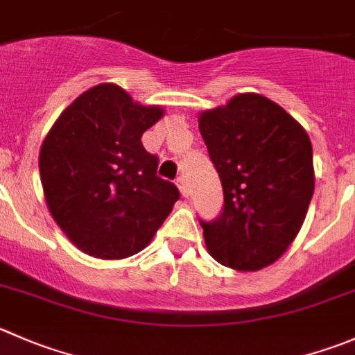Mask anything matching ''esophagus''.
<instances>
[{
    "label": "esophagus",
    "instance_id": "esophagus-1",
    "mask_svg": "<svg viewBox=\"0 0 355 355\" xmlns=\"http://www.w3.org/2000/svg\"><path fill=\"white\" fill-rule=\"evenodd\" d=\"M177 185H178V189H180V192H182V196H184V198H187L189 196V185H187V180H185V177H178L177 178Z\"/></svg>",
    "mask_w": 355,
    "mask_h": 355
}]
</instances>
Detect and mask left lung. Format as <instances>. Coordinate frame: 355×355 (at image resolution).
Returning a JSON list of instances; mask_svg holds the SVG:
<instances>
[{
  "instance_id": "left-lung-1",
  "label": "left lung",
  "mask_w": 355,
  "mask_h": 355,
  "mask_svg": "<svg viewBox=\"0 0 355 355\" xmlns=\"http://www.w3.org/2000/svg\"><path fill=\"white\" fill-rule=\"evenodd\" d=\"M199 132L223 189V209L201 222L209 254L236 270H260L288 250L314 194L312 144L281 105L241 94L199 114Z\"/></svg>"
}]
</instances>
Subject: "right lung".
<instances>
[{
	"instance_id": "add662e5",
	"label": "right lung",
	"mask_w": 355,
	"mask_h": 355,
	"mask_svg": "<svg viewBox=\"0 0 355 355\" xmlns=\"http://www.w3.org/2000/svg\"><path fill=\"white\" fill-rule=\"evenodd\" d=\"M163 114L159 105H140L118 85L102 83L79 95L43 140L46 206L86 254L118 260L142 251L180 198L142 146L144 132Z\"/></svg>"
}]
</instances>
